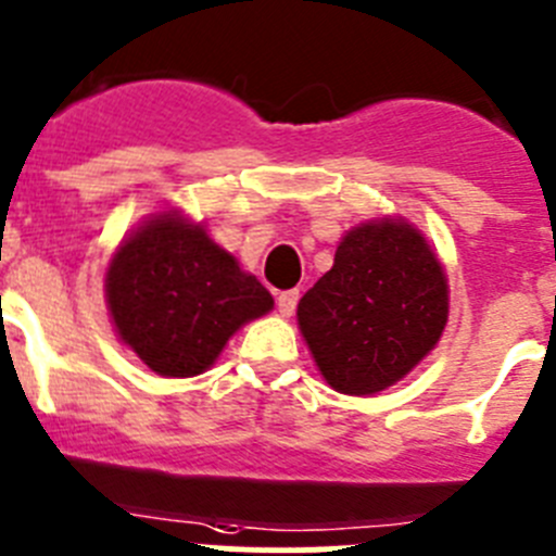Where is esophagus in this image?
Wrapping results in <instances>:
<instances>
[{
    "label": "esophagus",
    "mask_w": 556,
    "mask_h": 556,
    "mask_svg": "<svg viewBox=\"0 0 556 556\" xmlns=\"http://www.w3.org/2000/svg\"><path fill=\"white\" fill-rule=\"evenodd\" d=\"M298 300H300L298 289H289V292L278 294V312H281V317H292L294 308H298Z\"/></svg>",
    "instance_id": "esophagus-1"
}]
</instances>
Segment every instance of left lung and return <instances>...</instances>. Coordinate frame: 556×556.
Returning a JSON list of instances; mask_svg holds the SVG:
<instances>
[{
  "instance_id": "1",
  "label": "left lung",
  "mask_w": 556,
  "mask_h": 556,
  "mask_svg": "<svg viewBox=\"0 0 556 556\" xmlns=\"http://www.w3.org/2000/svg\"><path fill=\"white\" fill-rule=\"evenodd\" d=\"M450 319L444 264L405 217L350 228L333 267L298 303V325L330 389L371 396L430 355Z\"/></svg>"
}]
</instances>
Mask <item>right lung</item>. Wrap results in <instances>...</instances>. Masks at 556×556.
I'll return each instance as SVG.
<instances>
[{"label":"right lung","instance_id":"obj_1","mask_svg":"<svg viewBox=\"0 0 556 556\" xmlns=\"http://www.w3.org/2000/svg\"><path fill=\"white\" fill-rule=\"evenodd\" d=\"M104 300L121 344L162 378H195L273 294L181 208L149 215L115 248Z\"/></svg>","mask_w":556,"mask_h":556}]
</instances>
